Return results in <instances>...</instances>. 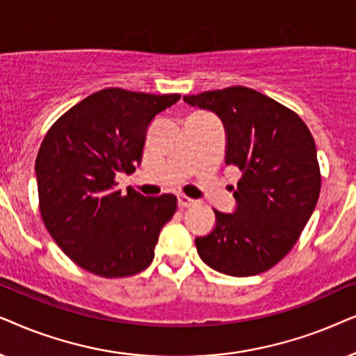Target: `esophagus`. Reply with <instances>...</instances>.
<instances>
[{"instance_id":"esophagus-1","label":"esophagus","mask_w":356,"mask_h":356,"mask_svg":"<svg viewBox=\"0 0 356 356\" xmlns=\"http://www.w3.org/2000/svg\"><path fill=\"white\" fill-rule=\"evenodd\" d=\"M195 200H193V198H188V197H186V195H179L177 197V205L181 207V208H186V207H192V205H195Z\"/></svg>"}]
</instances>
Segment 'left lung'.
Returning a JSON list of instances; mask_svg holds the SVG:
<instances>
[{"label":"left lung","instance_id":"8db88e82","mask_svg":"<svg viewBox=\"0 0 356 356\" xmlns=\"http://www.w3.org/2000/svg\"><path fill=\"white\" fill-rule=\"evenodd\" d=\"M184 101L220 117L225 163L243 172L233 213L215 210L213 229L195 238L197 252L220 273H262L290 252L316 208L321 174L314 138L295 112L254 89H218Z\"/></svg>","mask_w":356,"mask_h":356}]
</instances>
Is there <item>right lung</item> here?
Listing matches in <instances>:
<instances>
[{
    "mask_svg": "<svg viewBox=\"0 0 356 356\" xmlns=\"http://www.w3.org/2000/svg\"><path fill=\"white\" fill-rule=\"evenodd\" d=\"M179 94L108 88L70 108L49 130L35 159L40 213L60 249L106 278L143 272L159 231L172 218V193L145 197L117 188L115 175L141 163L146 131Z\"/></svg>",
    "mask_w": 356,
    "mask_h": 356,
    "instance_id": "1",
    "label": "right lung"
}]
</instances>
